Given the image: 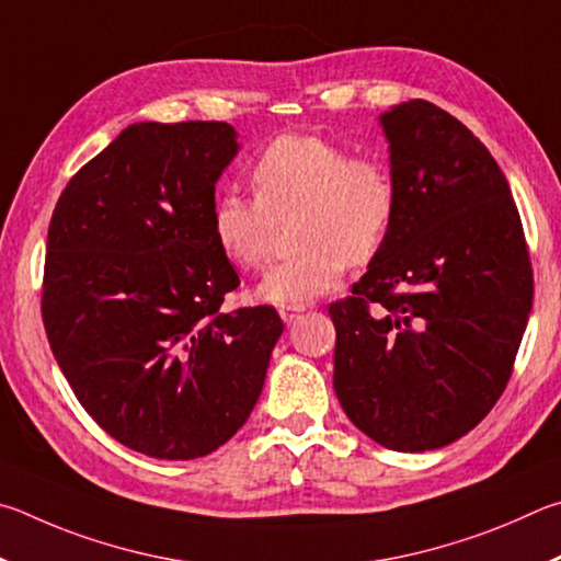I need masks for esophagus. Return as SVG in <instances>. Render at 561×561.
Instances as JSON below:
<instances>
[{
	"instance_id": "obj_1",
	"label": "esophagus",
	"mask_w": 561,
	"mask_h": 561,
	"mask_svg": "<svg viewBox=\"0 0 561 561\" xmlns=\"http://www.w3.org/2000/svg\"><path fill=\"white\" fill-rule=\"evenodd\" d=\"M302 310H306V308H280V318H283V322H288V325H290V322L298 320Z\"/></svg>"
}]
</instances>
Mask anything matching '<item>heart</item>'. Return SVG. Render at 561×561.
<instances>
[{
    "label": "heart",
    "mask_w": 561,
    "mask_h": 561,
    "mask_svg": "<svg viewBox=\"0 0 561 561\" xmlns=\"http://www.w3.org/2000/svg\"><path fill=\"white\" fill-rule=\"evenodd\" d=\"M255 199L226 192L214 202L211 233L243 271L271 259L275 221L300 214L298 255L268 271L255 296L278 308H306L337 288L347 263L375 259L397 216V184L377 157H352L322 135H283L251 170Z\"/></svg>",
    "instance_id": "heart-1"
}]
</instances>
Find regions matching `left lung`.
<instances>
[{
    "label": "left lung",
    "instance_id": "left-lung-1",
    "mask_svg": "<svg viewBox=\"0 0 561 561\" xmlns=\"http://www.w3.org/2000/svg\"><path fill=\"white\" fill-rule=\"evenodd\" d=\"M397 184L385 245L330 306L335 394L379 446L454 444L505 391L533 310V268L513 192L454 115L409 101L379 115Z\"/></svg>",
    "mask_w": 561,
    "mask_h": 561
}]
</instances>
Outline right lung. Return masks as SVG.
<instances>
[{"mask_svg": "<svg viewBox=\"0 0 561 561\" xmlns=\"http://www.w3.org/2000/svg\"><path fill=\"white\" fill-rule=\"evenodd\" d=\"M229 123H135L78 170L46 241L44 328L81 407L137 454L224 446L261 397L283 320L221 312L239 275L211 233Z\"/></svg>", "mask_w": 561, "mask_h": 561, "instance_id": "right-lung-1", "label": "right lung"}]
</instances>
